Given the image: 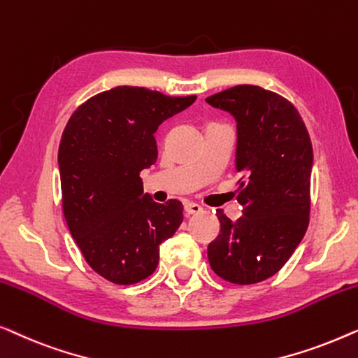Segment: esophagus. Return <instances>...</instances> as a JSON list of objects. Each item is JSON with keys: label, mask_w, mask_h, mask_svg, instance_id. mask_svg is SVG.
Segmentation results:
<instances>
[{"label": "esophagus", "mask_w": 358, "mask_h": 358, "mask_svg": "<svg viewBox=\"0 0 358 358\" xmlns=\"http://www.w3.org/2000/svg\"><path fill=\"white\" fill-rule=\"evenodd\" d=\"M185 210H186V214H188V215H196V214L203 213V208H201L199 204L193 203V201H186Z\"/></svg>", "instance_id": "obj_1"}]
</instances>
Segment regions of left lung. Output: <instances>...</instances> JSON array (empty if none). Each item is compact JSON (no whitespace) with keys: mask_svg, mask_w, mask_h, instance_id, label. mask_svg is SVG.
<instances>
[{"mask_svg":"<svg viewBox=\"0 0 358 358\" xmlns=\"http://www.w3.org/2000/svg\"><path fill=\"white\" fill-rule=\"evenodd\" d=\"M206 102L236 122V199L243 206L238 220L217 209L209 264L231 284H256L278 273L303 240L313 148L294 105L258 85H235Z\"/></svg>","mask_w":358,"mask_h":358,"instance_id":"8db88e82","label":"left lung"}]
</instances>
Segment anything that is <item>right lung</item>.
Here are the masks:
<instances>
[{
  "instance_id": "obj_1",
  "label": "right lung",
  "mask_w": 358,
  "mask_h": 358,
  "mask_svg": "<svg viewBox=\"0 0 358 358\" xmlns=\"http://www.w3.org/2000/svg\"><path fill=\"white\" fill-rule=\"evenodd\" d=\"M194 100L120 85L80 105L63 131L64 219L87 264L113 284L149 278L160 245L183 222V204L155 203L139 173L157 160L155 131Z\"/></svg>"
}]
</instances>
